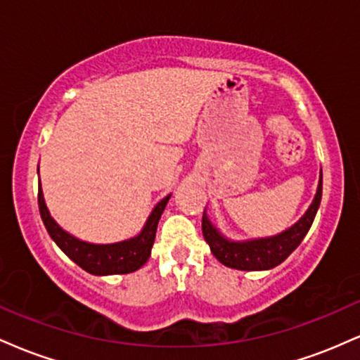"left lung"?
Returning a JSON list of instances; mask_svg holds the SVG:
<instances>
[{
	"instance_id": "1",
	"label": "left lung",
	"mask_w": 360,
	"mask_h": 360,
	"mask_svg": "<svg viewBox=\"0 0 360 360\" xmlns=\"http://www.w3.org/2000/svg\"><path fill=\"white\" fill-rule=\"evenodd\" d=\"M321 201V171L320 181H318L316 194L313 198L309 208L304 212L303 217L292 226L284 230L278 235L264 238H250V240H230L223 235L217 226L210 221L206 210L203 213V237L208 242L212 254L217 257L223 266L232 267L238 271H267L279 266L289 257L292 250L300 245L304 235L308 233L315 214L320 208Z\"/></svg>"
}]
</instances>
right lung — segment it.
Instances as JSON below:
<instances>
[{
  "label": "right lung",
  "mask_w": 360,
  "mask_h": 360,
  "mask_svg": "<svg viewBox=\"0 0 360 360\" xmlns=\"http://www.w3.org/2000/svg\"><path fill=\"white\" fill-rule=\"evenodd\" d=\"M169 198H171V194H167L166 198H162L154 206V210L148 214L146 225H143L139 235L115 243L84 242L69 232H65L59 223L51 217V212H49L44 200L42 186L39 188V210L45 229H47L52 240L57 243V247L69 259L74 260L86 272L94 276L128 274V272L140 269L150 257L152 245H154L155 240L157 225H159L160 214L164 213Z\"/></svg>",
  "instance_id": "obj_1"
}]
</instances>
